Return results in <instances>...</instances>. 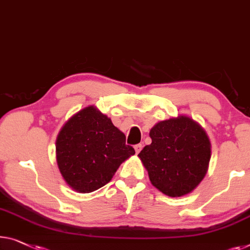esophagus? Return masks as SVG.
Masks as SVG:
<instances>
[{
	"label": "esophagus",
	"instance_id": "obj_1",
	"mask_svg": "<svg viewBox=\"0 0 250 250\" xmlns=\"http://www.w3.org/2000/svg\"><path fill=\"white\" fill-rule=\"evenodd\" d=\"M141 149H143V145L141 144H138V145H136L135 146V150H136V154H139L140 152V150Z\"/></svg>",
	"mask_w": 250,
	"mask_h": 250
}]
</instances>
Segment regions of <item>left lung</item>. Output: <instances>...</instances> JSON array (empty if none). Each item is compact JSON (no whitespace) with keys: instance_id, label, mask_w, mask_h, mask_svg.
I'll list each match as a JSON object with an SVG mask.
<instances>
[{"instance_id":"1","label":"left lung","mask_w":250,"mask_h":250,"mask_svg":"<svg viewBox=\"0 0 250 250\" xmlns=\"http://www.w3.org/2000/svg\"><path fill=\"white\" fill-rule=\"evenodd\" d=\"M151 144L139 152L151 184L176 197L192 192L206 176L211 145L202 126L184 115L161 121L150 130Z\"/></svg>"}]
</instances>
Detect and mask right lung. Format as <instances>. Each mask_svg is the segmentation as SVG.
Segmentation results:
<instances>
[{
	"instance_id": "obj_1",
	"label": "right lung",
	"mask_w": 250,
	"mask_h": 250,
	"mask_svg": "<svg viewBox=\"0 0 250 250\" xmlns=\"http://www.w3.org/2000/svg\"><path fill=\"white\" fill-rule=\"evenodd\" d=\"M56 152L66 183L77 192L89 193L109 183L119 166L136 151L112 121L91 105L62 126Z\"/></svg>"
}]
</instances>
